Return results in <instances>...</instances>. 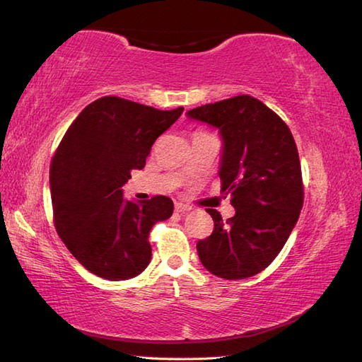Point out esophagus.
Segmentation results:
<instances>
[{
    "label": "esophagus",
    "mask_w": 362,
    "mask_h": 362,
    "mask_svg": "<svg viewBox=\"0 0 362 362\" xmlns=\"http://www.w3.org/2000/svg\"><path fill=\"white\" fill-rule=\"evenodd\" d=\"M189 210H191V206L187 205V204H182V202H177V204H175V211H177V213L185 214V213H188Z\"/></svg>",
    "instance_id": "obj_1"
}]
</instances>
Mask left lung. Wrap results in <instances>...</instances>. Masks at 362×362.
I'll return each mask as SVG.
<instances>
[{
	"mask_svg": "<svg viewBox=\"0 0 362 362\" xmlns=\"http://www.w3.org/2000/svg\"><path fill=\"white\" fill-rule=\"evenodd\" d=\"M189 119L219 130V177L235 216L214 221L213 233L197 241L206 271L226 280L257 275L272 263L297 224L303 205L302 169L289 127L249 95L205 104Z\"/></svg>",
	"mask_w": 362,
	"mask_h": 362,
	"instance_id": "8db88e82",
	"label": "left lung"
}]
</instances>
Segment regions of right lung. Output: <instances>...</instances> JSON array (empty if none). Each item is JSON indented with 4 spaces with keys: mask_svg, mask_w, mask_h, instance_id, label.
<instances>
[{
    "mask_svg": "<svg viewBox=\"0 0 362 362\" xmlns=\"http://www.w3.org/2000/svg\"><path fill=\"white\" fill-rule=\"evenodd\" d=\"M183 107H153L104 96L88 104L66 130L49 169L54 224L79 263L107 280H129L151 263L149 232L171 218L166 196L127 201L121 187L143 169L153 141Z\"/></svg>",
    "mask_w": 362,
    "mask_h": 362,
    "instance_id": "add662e5",
    "label": "right lung"
}]
</instances>
